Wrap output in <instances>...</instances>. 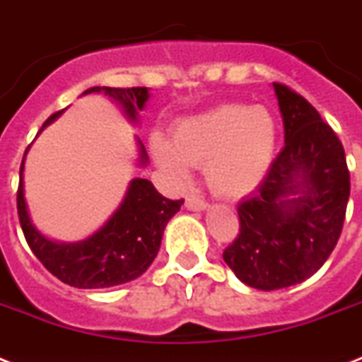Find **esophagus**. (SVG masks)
I'll return each instance as SVG.
<instances>
[{
    "instance_id": "1",
    "label": "esophagus",
    "mask_w": 362,
    "mask_h": 362,
    "mask_svg": "<svg viewBox=\"0 0 362 362\" xmlns=\"http://www.w3.org/2000/svg\"><path fill=\"white\" fill-rule=\"evenodd\" d=\"M186 209L187 210H204L206 209V203H204L201 197H197V195H187Z\"/></svg>"
}]
</instances>
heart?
<instances>
[{"mask_svg":"<svg viewBox=\"0 0 362 362\" xmlns=\"http://www.w3.org/2000/svg\"><path fill=\"white\" fill-rule=\"evenodd\" d=\"M278 124L263 107L220 105L176 124L173 144L153 135L156 163L176 180L189 165H204L210 189L221 197H244L264 180L274 161Z\"/></svg>","mask_w":362,"mask_h":362,"instance_id":"heart-1","label":"heart"}]
</instances>
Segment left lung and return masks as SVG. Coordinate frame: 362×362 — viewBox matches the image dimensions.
I'll list each match as a JSON object with an SVG mask.
<instances>
[{
	"instance_id": "left-lung-1",
	"label": "left lung",
	"mask_w": 362,
	"mask_h": 362,
	"mask_svg": "<svg viewBox=\"0 0 362 362\" xmlns=\"http://www.w3.org/2000/svg\"><path fill=\"white\" fill-rule=\"evenodd\" d=\"M272 86L286 144L257 193L238 204L240 233L223 252L238 280L261 291L300 284L323 267L340 238L349 199L337 133L298 93Z\"/></svg>"
}]
</instances>
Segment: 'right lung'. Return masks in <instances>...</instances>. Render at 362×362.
<instances>
[{
  "label": "right lung",
  "instance_id": "1",
  "mask_svg": "<svg viewBox=\"0 0 362 362\" xmlns=\"http://www.w3.org/2000/svg\"><path fill=\"white\" fill-rule=\"evenodd\" d=\"M86 93H105L120 107L129 122H139V112L144 109L150 92L148 88H90ZM64 110L48 118L47 125L62 116ZM37 133V135H39ZM139 165L146 167L148 153L136 136ZM30 146L25 148L28 153ZM24 159L20 165V184L16 195L18 218L24 237L35 257L58 280L78 289H103L135 280L152 264L161 246V238L169 220L180 210L184 201L165 199L146 178H133L127 186L124 201L116 212L105 221L101 229L78 242H58L45 237L31 221L24 193Z\"/></svg>",
  "mask_w": 362,
  "mask_h": 362
}]
</instances>
